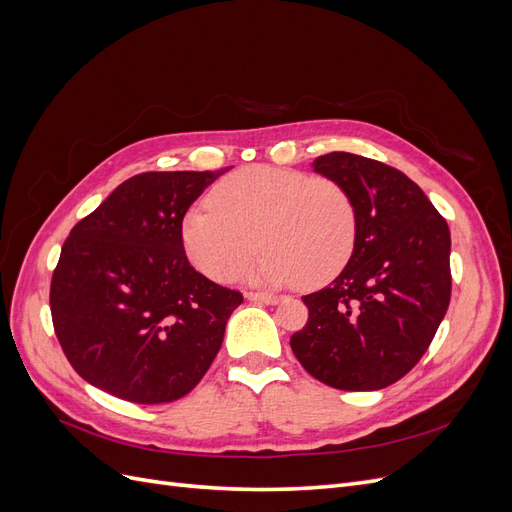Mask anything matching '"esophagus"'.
Listing matches in <instances>:
<instances>
[{
    "instance_id": "obj_1",
    "label": "esophagus",
    "mask_w": 512,
    "mask_h": 512,
    "mask_svg": "<svg viewBox=\"0 0 512 512\" xmlns=\"http://www.w3.org/2000/svg\"><path fill=\"white\" fill-rule=\"evenodd\" d=\"M245 299L247 301H254V303H265V305H273L277 303V297L271 292H245Z\"/></svg>"
}]
</instances>
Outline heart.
I'll return each instance as SVG.
<instances>
[{
  "label": "heart",
  "mask_w": 512,
  "mask_h": 512,
  "mask_svg": "<svg viewBox=\"0 0 512 512\" xmlns=\"http://www.w3.org/2000/svg\"><path fill=\"white\" fill-rule=\"evenodd\" d=\"M185 252L211 280L235 277L258 241L267 252L245 271L260 284L318 286L346 267L356 243V207L342 183L275 166L224 177L211 205L183 218Z\"/></svg>",
  "instance_id": "obj_1"
}]
</instances>
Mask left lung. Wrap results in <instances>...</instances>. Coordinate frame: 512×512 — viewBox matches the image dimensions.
<instances>
[{"label":"left lung","instance_id":"left-lung-1","mask_svg":"<svg viewBox=\"0 0 512 512\" xmlns=\"http://www.w3.org/2000/svg\"><path fill=\"white\" fill-rule=\"evenodd\" d=\"M356 207L344 271L305 294L309 318L290 337L307 374L342 391H378L429 348L451 301V230L418 185L378 160L333 151L314 160Z\"/></svg>","mask_w":512,"mask_h":512}]
</instances>
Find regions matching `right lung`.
<instances>
[{
	"mask_svg": "<svg viewBox=\"0 0 512 512\" xmlns=\"http://www.w3.org/2000/svg\"><path fill=\"white\" fill-rule=\"evenodd\" d=\"M226 170L136 175L70 230L51 282L53 327L96 389L166 404L207 374L243 294L190 265L181 226Z\"/></svg>",
	"mask_w": 512,
	"mask_h": 512,
	"instance_id": "obj_1",
	"label": "right lung"
}]
</instances>
